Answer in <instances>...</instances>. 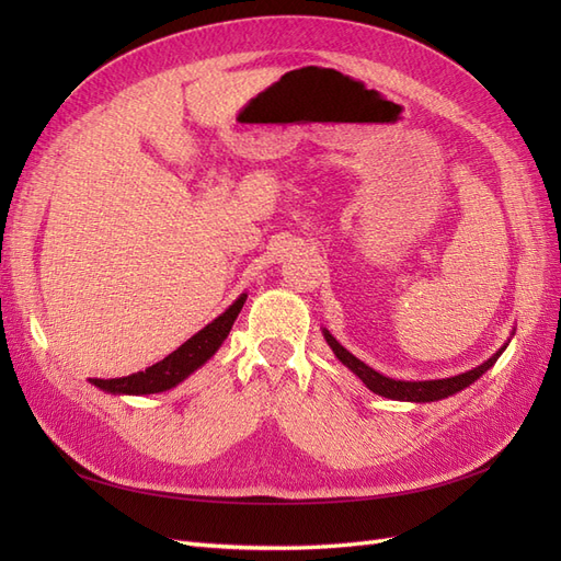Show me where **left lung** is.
<instances>
[{
  "label": "left lung",
  "mask_w": 561,
  "mask_h": 561,
  "mask_svg": "<svg viewBox=\"0 0 561 561\" xmlns=\"http://www.w3.org/2000/svg\"><path fill=\"white\" fill-rule=\"evenodd\" d=\"M322 336H325V342L330 344V348L334 351L336 358L342 360L353 371V375L358 377L371 390V393L390 398V400H404V402H435V400H443V398H449V396L458 393V390L468 388L472 381H478L489 367H494V363L501 358V353L507 346V344L501 346L486 363L472 367V369L463 371V375H458V377L433 379V381H402V379L383 377V375H379L377 369H371L369 365H365L363 360L355 358V355L348 353L342 344H339L328 330H322Z\"/></svg>",
  "instance_id": "1"
}]
</instances>
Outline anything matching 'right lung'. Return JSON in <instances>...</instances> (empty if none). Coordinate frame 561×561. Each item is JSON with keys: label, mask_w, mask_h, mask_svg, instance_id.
I'll return each mask as SVG.
<instances>
[{"label": "right lung", "mask_w": 561, "mask_h": 561, "mask_svg": "<svg viewBox=\"0 0 561 561\" xmlns=\"http://www.w3.org/2000/svg\"><path fill=\"white\" fill-rule=\"evenodd\" d=\"M245 297L248 295H241L225 313H219L201 332H196L192 339H186L178 351H173L161 363L147 367L145 371H138V375L118 379H91V383L114 396H149L161 393V390H171L173 386L190 377L194 369L206 365L217 353V348L222 346L227 334L231 332L233 320L239 318L243 309Z\"/></svg>", "instance_id": "obj_1"}]
</instances>
